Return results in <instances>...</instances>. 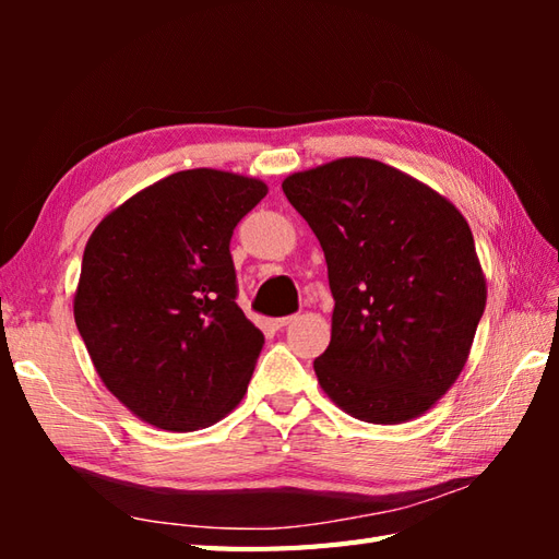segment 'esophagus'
I'll list each match as a JSON object with an SVG mask.
<instances>
[{"label":"esophagus","mask_w":559,"mask_h":559,"mask_svg":"<svg viewBox=\"0 0 559 559\" xmlns=\"http://www.w3.org/2000/svg\"><path fill=\"white\" fill-rule=\"evenodd\" d=\"M295 317H278V319H271L269 322V326H273V329H283V326H288L290 322H293Z\"/></svg>","instance_id":"obj_1"}]
</instances>
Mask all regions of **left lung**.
I'll return each mask as SVG.
<instances>
[{"instance_id": "left-lung-1", "label": "left lung", "mask_w": 559, "mask_h": 559, "mask_svg": "<svg viewBox=\"0 0 559 559\" xmlns=\"http://www.w3.org/2000/svg\"><path fill=\"white\" fill-rule=\"evenodd\" d=\"M283 192L324 249L334 295L324 394L353 418H420L454 386L488 300L463 213L382 160L336 158Z\"/></svg>"}]
</instances>
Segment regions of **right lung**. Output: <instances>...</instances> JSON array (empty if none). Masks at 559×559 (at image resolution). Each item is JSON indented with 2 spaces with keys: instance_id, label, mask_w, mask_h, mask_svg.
I'll return each mask as SVG.
<instances>
[{
  "instance_id": "right-lung-1",
  "label": "right lung",
  "mask_w": 559,
  "mask_h": 559,
  "mask_svg": "<svg viewBox=\"0 0 559 559\" xmlns=\"http://www.w3.org/2000/svg\"><path fill=\"white\" fill-rule=\"evenodd\" d=\"M266 192L228 170L173 173L91 233L74 319L103 384L139 420L204 430L247 394L264 334L235 302L230 237Z\"/></svg>"
}]
</instances>
